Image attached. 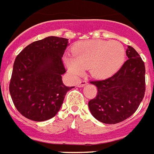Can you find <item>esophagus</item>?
Listing matches in <instances>:
<instances>
[{
    "label": "esophagus",
    "instance_id": "obj_1",
    "mask_svg": "<svg viewBox=\"0 0 154 154\" xmlns=\"http://www.w3.org/2000/svg\"><path fill=\"white\" fill-rule=\"evenodd\" d=\"M87 84V82L86 80H82L80 81L79 83H78V87H83L84 86H86V85Z\"/></svg>",
    "mask_w": 154,
    "mask_h": 154
}]
</instances>
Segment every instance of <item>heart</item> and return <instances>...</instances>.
<instances>
[{
  "label": "heart",
  "instance_id": "obj_1",
  "mask_svg": "<svg viewBox=\"0 0 154 154\" xmlns=\"http://www.w3.org/2000/svg\"><path fill=\"white\" fill-rule=\"evenodd\" d=\"M126 51L118 41L90 40L79 44L74 48V56L63 58L71 75L79 76L89 69L94 78L106 79L113 75L123 64Z\"/></svg>",
  "mask_w": 154,
  "mask_h": 154
}]
</instances>
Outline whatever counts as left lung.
<instances>
[{
  "label": "left lung",
  "instance_id": "1",
  "mask_svg": "<svg viewBox=\"0 0 154 154\" xmlns=\"http://www.w3.org/2000/svg\"><path fill=\"white\" fill-rule=\"evenodd\" d=\"M126 52L128 60L116 74L105 80L91 82L97 87L98 94L88 103L90 111L105 124H116L128 119L145 95V63L132 47L128 46Z\"/></svg>",
  "mask_w": 154,
  "mask_h": 154
}]
</instances>
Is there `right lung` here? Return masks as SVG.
Returning a JSON list of instances; mask_svg holds the SVG:
<instances>
[{"label":"right lung","mask_w":154,"mask_h":154,"mask_svg":"<svg viewBox=\"0 0 154 154\" xmlns=\"http://www.w3.org/2000/svg\"><path fill=\"white\" fill-rule=\"evenodd\" d=\"M68 45V39L48 36L28 45L16 58L9 92L17 110L27 119L43 122L53 118L74 87L62 81L66 72L62 57Z\"/></svg>","instance_id":"right-lung-1"}]
</instances>
